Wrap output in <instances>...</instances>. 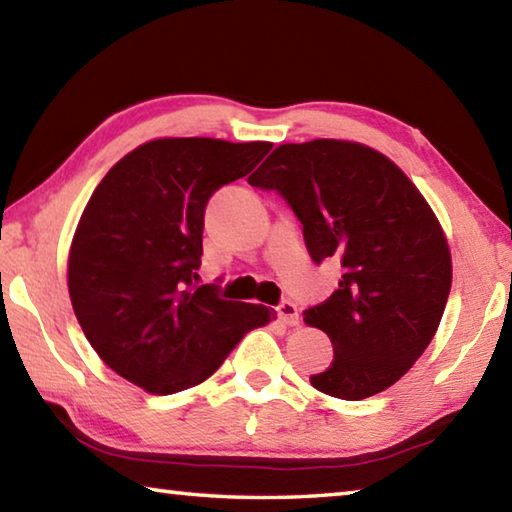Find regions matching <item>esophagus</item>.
<instances>
[{
    "label": "esophagus",
    "instance_id": "obj_1",
    "mask_svg": "<svg viewBox=\"0 0 512 512\" xmlns=\"http://www.w3.org/2000/svg\"><path fill=\"white\" fill-rule=\"evenodd\" d=\"M277 318L282 320L284 325H289V327H293V325H298L300 323V316H298V307L293 305V302H289V300H284V302H280V307H277Z\"/></svg>",
    "mask_w": 512,
    "mask_h": 512
}]
</instances>
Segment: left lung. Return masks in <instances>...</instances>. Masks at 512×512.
<instances>
[{"instance_id":"left-lung-1","label":"left lung","mask_w":512,"mask_h":512,"mask_svg":"<svg viewBox=\"0 0 512 512\" xmlns=\"http://www.w3.org/2000/svg\"><path fill=\"white\" fill-rule=\"evenodd\" d=\"M248 183L291 205L316 264H341L339 289L305 309L334 345L311 386L350 402L386 391L427 350L452 289L429 203L386 155L345 140L277 146Z\"/></svg>"}]
</instances>
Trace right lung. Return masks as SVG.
Returning <instances> with one entry per match:
<instances>
[{"label":"right lung","instance_id":"right-lung-1","mask_svg":"<svg viewBox=\"0 0 512 512\" xmlns=\"http://www.w3.org/2000/svg\"><path fill=\"white\" fill-rule=\"evenodd\" d=\"M271 146L162 137L124 155L94 189L69 248V298L94 352L131 384L155 395L201 384L246 332L275 318L194 284L207 201Z\"/></svg>","mask_w":512,"mask_h":512}]
</instances>
